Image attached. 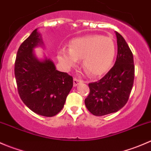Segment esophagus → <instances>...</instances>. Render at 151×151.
Returning a JSON list of instances; mask_svg holds the SVG:
<instances>
[{
	"label": "esophagus",
	"instance_id": "esophagus-1",
	"mask_svg": "<svg viewBox=\"0 0 151 151\" xmlns=\"http://www.w3.org/2000/svg\"><path fill=\"white\" fill-rule=\"evenodd\" d=\"M82 80L80 79L77 78V77H74V86H77L78 84H80V83H82Z\"/></svg>",
	"mask_w": 151,
	"mask_h": 151
}]
</instances>
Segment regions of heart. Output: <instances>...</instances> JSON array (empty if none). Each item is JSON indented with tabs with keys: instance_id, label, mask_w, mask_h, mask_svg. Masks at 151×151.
Returning <instances> with one entry per match:
<instances>
[{
	"instance_id": "obj_1",
	"label": "heart",
	"mask_w": 151,
	"mask_h": 151,
	"mask_svg": "<svg viewBox=\"0 0 151 151\" xmlns=\"http://www.w3.org/2000/svg\"><path fill=\"white\" fill-rule=\"evenodd\" d=\"M115 45L111 38L90 35L76 38L70 43V49L63 47L58 58L66 69L75 66L83 58V66L91 76H99L109 68L115 55Z\"/></svg>"
}]
</instances>
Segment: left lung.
<instances>
[{"mask_svg": "<svg viewBox=\"0 0 151 151\" xmlns=\"http://www.w3.org/2000/svg\"><path fill=\"white\" fill-rule=\"evenodd\" d=\"M115 33L118 55L115 65L101 80L88 84L90 93L85 99L87 109L96 116L116 112L123 107L133 87V54L123 36Z\"/></svg>", "mask_w": 151, "mask_h": 151, "instance_id": "1", "label": "left lung"}]
</instances>
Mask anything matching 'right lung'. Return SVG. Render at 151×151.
Listing matches in <instances>:
<instances>
[{
    "label": "right lung",
    "instance_id": "add662e5",
    "mask_svg": "<svg viewBox=\"0 0 151 151\" xmlns=\"http://www.w3.org/2000/svg\"><path fill=\"white\" fill-rule=\"evenodd\" d=\"M37 29L19 46L14 64V75L19 97L38 115L52 117L64 106L73 87V77L56 70L52 60L39 61L33 48L42 42Z\"/></svg>",
    "mask_w": 151,
    "mask_h": 151
}]
</instances>
